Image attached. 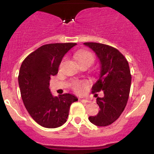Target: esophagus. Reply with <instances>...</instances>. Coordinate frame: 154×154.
Here are the masks:
<instances>
[{"label":"esophagus","instance_id":"obj_1","mask_svg":"<svg viewBox=\"0 0 154 154\" xmlns=\"http://www.w3.org/2000/svg\"><path fill=\"white\" fill-rule=\"evenodd\" d=\"M79 101L84 102V103H91V100L88 99H82V98H79Z\"/></svg>","mask_w":154,"mask_h":154}]
</instances>
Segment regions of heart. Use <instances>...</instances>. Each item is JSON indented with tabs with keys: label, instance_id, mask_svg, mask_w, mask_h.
<instances>
[{
	"label": "heart",
	"instance_id": "obj_1",
	"mask_svg": "<svg viewBox=\"0 0 154 154\" xmlns=\"http://www.w3.org/2000/svg\"><path fill=\"white\" fill-rule=\"evenodd\" d=\"M75 59L79 65H92L94 62L95 58L91 52L88 51H80L75 54ZM88 87L87 80H75L72 82L71 88L74 92L80 94Z\"/></svg>",
	"mask_w": 154,
	"mask_h": 154
}]
</instances>
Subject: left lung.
<instances>
[{"label":"left lung","instance_id":"left-lung-1","mask_svg":"<svg viewBox=\"0 0 154 154\" xmlns=\"http://www.w3.org/2000/svg\"><path fill=\"white\" fill-rule=\"evenodd\" d=\"M97 55L100 62L98 79L92 87V93L103 91V97L95 94L100 108L98 114L89 117L93 125H110L119 117L128 103L131 86V74L126 58L117 49L98 43H84Z\"/></svg>","mask_w":154,"mask_h":154}]
</instances>
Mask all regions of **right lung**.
<instances>
[{"instance_id":"right-lung-1","label":"right lung","mask_w":154,"mask_h":154,"mask_svg":"<svg viewBox=\"0 0 154 154\" xmlns=\"http://www.w3.org/2000/svg\"><path fill=\"white\" fill-rule=\"evenodd\" d=\"M76 45L66 43L42 45L28 55L21 65L18 81L23 103L32 118L44 128L63 125L71 104L78 100L69 93L54 97L49 89L51 77L57 75L63 56Z\"/></svg>"}]
</instances>
